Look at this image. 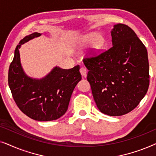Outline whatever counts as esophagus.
I'll return each mask as SVG.
<instances>
[{"label":"esophagus","instance_id":"34e87169","mask_svg":"<svg viewBox=\"0 0 156 156\" xmlns=\"http://www.w3.org/2000/svg\"><path fill=\"white\" fill-rule=\"evenodd\" d=\"M80 72L81 74H82V76H85L87 74V69L85 67H81Z\"/></svg>","mask_w":156,"mask_h":156}]
</instances>
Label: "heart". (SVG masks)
Listing matches in <instances>:
<instances>
[{
  "mask_svg": "<svg viewBox=\"0 0 156 156\" xmlns=\"http://www.w3.org/2000/svg\"><path fill=\"white\" fill-rule=\"evenodd\" d=\"M104 43L103 36L97 33H89L83 36L78 43V48L80 50H84L92 44V49L94 52L101 50Z\"/></svg>",
  "mask_w": 156,
  "mask_h": 156,
  "instance_id": "heart-1",
  "label": "heart"
}]
</instances>
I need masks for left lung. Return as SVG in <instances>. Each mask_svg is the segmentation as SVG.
<instances>
[{"label":"left lung","instance_id":"8db88e82","mask_svg":"<svg viewBox=\"0 0 156 156\" xmlns=\"http://www.w3.org/2000/svg\"><path fill=\"white\" fill-rule=\"evenodd\" d=\"M111 35L109 50L83 62L89 70L87 80L98 108L119 116L134 109L146 95L149 63L146 47L131 27L114 25Z\"/></svg>","mask_w":156,"mask_h":156}]
</instances>
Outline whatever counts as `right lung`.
Listing matches in <instances>:
<instances>
[{
	"label": "right lung",
	"instance_id": "right-lung-1",
	"mask_svg": "<svg viewBox=\"0 0 156 156\" xmlns=\"http://www.w3.org/2000/svg\"><path fill=\"white\" fill-rule=\"evenodd\" d=\"M42 34L25 36L17 45L8 71V85L21 112L36 121L56 120L67 112L74 89L82 80L80 66L69 69L55 67L41 79L27 76L20 62L22 44Z\"/></svg>",
	"mask_w": 156,
	"mask_h": 156
}]
</instances>
